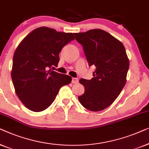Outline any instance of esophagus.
Masks as SVG:
<instances>
[{
  "instance_id": "1",
  "label": "esophagus",
  "mask_w": 149,
  "mask_h": 149,
  "mask_svg": "<svg viewBox=\"0 0 149 149\" xmlns=\"http://www.w3.org/2000/svg\"><path fill=\"white\" fill-rule=\"evenodd\" d=\"M72 82L73 84H77L78 83V79H77V77H72Z\"/></svg>"
}]
</instances>
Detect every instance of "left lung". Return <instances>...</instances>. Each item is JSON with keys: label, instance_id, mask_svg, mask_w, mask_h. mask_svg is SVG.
Returning <instances> with one entry per match:
<instances>
[{"label": "left lung", "instance_id": "1", "mask_svg": "<svg viewBox=\"0 0 149 149\" xmlns=\"http://www.w3.org/2000/svg\"><path fill=\"white\" fill-rule=\"evenodd\" d=\"M74 34L82 46L88 65L96 68L91 79H79L85 91L78 99L87 109L102 111L114 102L126 82L130 63L125 47L100 29Z\"/></svg>", "mask_w": 149, "mask_h": 149}]
</instances>
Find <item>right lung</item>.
<instances>
[{"mask_svg":"<svg viewBox=\"0 0 149 149\" xmlns=\"http://www.w3.org/2000/svg\"><path fill=\"white\" fill-rule=\"evenodd\" d=\"M74 33L40 27L30 32L14 53L11 72L16 94L25 106L34 112L53 103L61 88L72 77L51 70L59 62V53Z\"/></svg>","mask_w":149,"mask_h":149,"instance_id":"obj_1","label":"right lung"}]
</instances>
